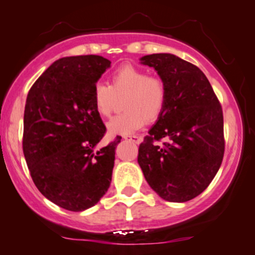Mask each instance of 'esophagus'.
Segmentation results:
<instances>
[{
    "label": "esophagus",
    "instance_id": "34e87169",
    "mask_svg": "<svg viewBox=\"0 0 255 255\" xmlns=\"http://www.w3.org/2000/svg\"><path fill=\"white\" fill-rule=\"evenodd\" d=\"M125 139H126V140L133 141V143H135V144H139L141 141V138H140V136H138V135H126Z\"/></svg>",
    "mask_w": 255,
    "mask_h": 255
}]
</instances>
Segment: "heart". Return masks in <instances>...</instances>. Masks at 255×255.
Masks as SVG:
<instances>
[{
  "label": "heart",
  "instance_id": "b5f03b06",
  "mask_svg": "<svg viewBox=\"0 0 255 255\" xmlns=\"http://www.w3.org/2000/svg\"><path fill=\"white\" fill-rule=\"evenodd\" d=\"M122 99L123 114L107 123L110 134L128 135L157 120L167 100L166 84L159 77L148 76L134 66H123L111 76L110 85L96 83L93 89V104L100 116L109 117Z\"/></svg>",
  "mask_w": 255,
  "mask_h": 255
}]
</instances>
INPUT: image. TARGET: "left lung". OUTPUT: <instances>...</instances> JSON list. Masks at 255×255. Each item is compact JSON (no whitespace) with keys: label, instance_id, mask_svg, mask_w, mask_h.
I'll return each instance as SVG.
<instances>
[{"label":"left lung","instance_id":"8db88e82","mask_svg":"<svg viewBox=\"0 0 255 255\" xmlns=\"http://www.w3.org/2000/svg\"><path fill=\"white\" fill-rule=\"evenodd\" d=\"M167 89L165 109L139 145L138 163L162 199L183 203L204 192L225 152L224 115L205 74L171 53L140 58ZM166 137L160 146L157 141Z\"/></svg>","mask_w":255,"mask_h":255}]
</instances>
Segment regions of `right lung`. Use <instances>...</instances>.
<instances>
[{
    "label": "right lung",
    "instance_id": "add662e5",
    "mask_svg": "<svg viewBox=\"0 0 255 255\" xmlns=\"http://www.w3.org/2000/svg\"><path fill=\"white\" fill-rule=\"evenodd\" d=\"M110 64L98 55L60 58L26 96V165L40 193L66 210L92 208L111 183L121 136L96 149L106 127L93 104L94 87Z\"/></svg>",
    "mask_w": 255,
    "mask_h": 255
}]
</instances>
